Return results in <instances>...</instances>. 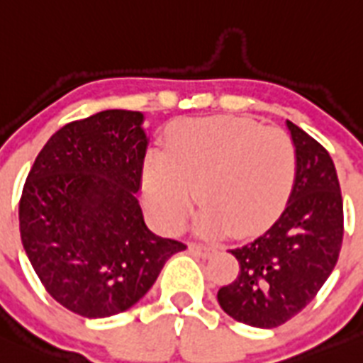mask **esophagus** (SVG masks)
I'll use <instances>...</instances> for the list:
<instances>
[{
	"label": "esophagus",
	"instance_id": "34e87169",
	"mask_svg": "<svg viewBox=\"0 0 363 363\" xmlns=\"http://www.w3.org/2000/svg\"><path fill=\"white\" fill-rule=\"evenodd\" d=\"M190 252L194 254V256L210 257V256H213V254H216L217 248L216 247H206V245H197V242H191Z\"/></svg>",
	"mask_w": 363,
	"mask_h": 363
}]
</instances>
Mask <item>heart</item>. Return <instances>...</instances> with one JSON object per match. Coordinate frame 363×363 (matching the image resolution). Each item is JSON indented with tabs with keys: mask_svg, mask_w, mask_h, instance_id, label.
Listing matches in <instances>:
<instances>
[{
	"mask_svg": "<svg viewBox=\"0 0 363 363\" xmlns=\"http://www.w3.org/2000/svg\"><path fill=\"white\" fill-rule=\"evenodd\" d=\"M298 172L292 137L238 116L188 118L169 129L164 153L144 164L143 195L153 219L179 232L197 199L199 230L254 234L270 225L291 197Z\"/></svg>",
	"mask_w": 363,
	"mask_h": 363,
	"instance_id": "1",
	"label": "heart"
}]
</instances>
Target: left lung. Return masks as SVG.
<instances>
[{"mask_svg":"<svg viewBox=\"0 0 363 363\" xmlns=\"http://www.w3.org/2000/svg\"><path fill=\"white\" fill-rule=\"evenodd\" d=\"M298 151L292 194L276 223L259 238L232 248L234 281L217 301L234 320L272 329L301 313L336 267L343 239V201L329 151L286 121Z\"/></svg>","mask_w":363,"mask_h":363,"instance_id":"obj_1","label":"left lung"}]
</instances>
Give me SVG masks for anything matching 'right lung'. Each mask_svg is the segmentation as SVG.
<instances>
[{"instance_id":"1","label":"right lung","mask_w":363,"mask_h":363,"mask_svg":"<svg viewBox=\"0 0 363 363\" xmlns=\"http://www.w3.org/2000/svg\"><path fill=\"white\" fill-rule=\"evenodd\" d=\"M144 115L107 109L58 129L38 153L20 199L23 248L42 285L84 318L124 313L186 245L144 223Z\"/></svg>"}]
</instances>
